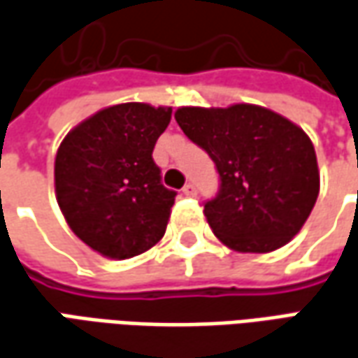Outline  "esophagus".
<instances>
[{"label":"esophagus","mask_w":358,"mask_h":358,"mask_svg":"<svg viewBox=\"0 0 358 358\" xmlns=\"http://www.w3.org/2000/svg\"><path fill=\"white\" fill-rule=\"evenodd\" d=\"M182 192H184V196H188V198H194V196L198 194V189H196L194 184H186V186L182 188Z\"/></svg>","instance_id":"1"}]
</instances>
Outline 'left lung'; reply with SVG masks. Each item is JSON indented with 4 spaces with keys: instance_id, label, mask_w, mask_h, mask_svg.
<instances>
[{
    "instance_id": "obj_1",
    "label": "left lung",
    "mask_w": 358,
    "mask_h": 358,
    "mask_svg": "<svg viewBox=\"0 0 358 358\" xmlns=\"http://www.w3.org/2000/svg\"><path fill=\"white\" fill-rule=\"evenodd\" d=\"M174 117L220 172V194L203 213L223 245L271 252L300 233L320 194L315 148L303 129L252 103L178 108Z\"/></svg>"
}]
</instances>
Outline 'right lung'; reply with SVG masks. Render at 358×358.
<instances>
[{
	"mask_svg": "<svg viewBox=\"0 0 358 358\" xmlns=\"http://www.w3.org/2000/svg\"><path fill=\"white\" fill-rule=\"evenodd\" d=\"M172 108L117 103L68 133L55 159V189L64 220L90 249L123 261L155 247L169 225L176 192L152 160Z\"/></svg>",
	"mask_w": 358,
	"mask_h": 358,
	"instance_id": "obj_1",
	"label": "right lung"
}]
</instances>
